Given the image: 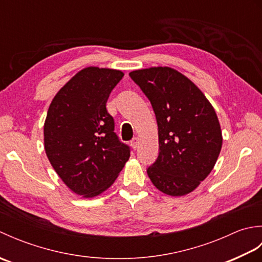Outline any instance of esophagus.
Segmentation results:
<instances>
[{"label": "esophagus", "instance_id": "1", "mask_svg": "<svg viewBox=\"0 0 262 262\" xmlns=\"http://www.w3.org/2000/svg\"><path fill=\"white\" fill-rule=\"evenodd\" d=\"M130 145H132V147L134 148V149H137V148H138V145H140V140H138L137 137H134V138H133V140L130 141Z\"/></svg>", "mask_w": 262, "mask_h": 262}]
</instances>
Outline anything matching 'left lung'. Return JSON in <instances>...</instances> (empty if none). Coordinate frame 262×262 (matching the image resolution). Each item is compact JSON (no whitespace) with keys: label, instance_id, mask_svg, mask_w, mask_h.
<instances>
[{"label":"left lung","instance_id":"8db88e82","mask_svg":"<svg viewBox=\"0 0 262 262\" xmlns=\"http://www.w3.org/2000/svg\"><path fill=\"white\" fill-rule=\"evenodd\" d=\"M132 80L151 101L159 127V155L147 174L160 191L185 196L213 170L222 132L213 105L180 72L171 68L133 71Z\"/></svg>","mask_w":262,"mask_h":262}]
</instances>
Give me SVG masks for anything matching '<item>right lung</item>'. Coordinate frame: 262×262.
<instances>
[{"instance_id": "right-lung-1", "label": "right lung", "mask_w": 262, "mask_h": 262, "mask_svg": "<svg viewBox=\"0 0 262 262\" xmlns=\"http://www.w3.org/2000/svg\"><path fill=\"white\" fill-rule=\"evenodd\" d=\"M124 73L90 66L60 89L43 126L47 158L72 191L92 198L113 185L130 157L105 103Z\"/></svg>"}]
</instances>
